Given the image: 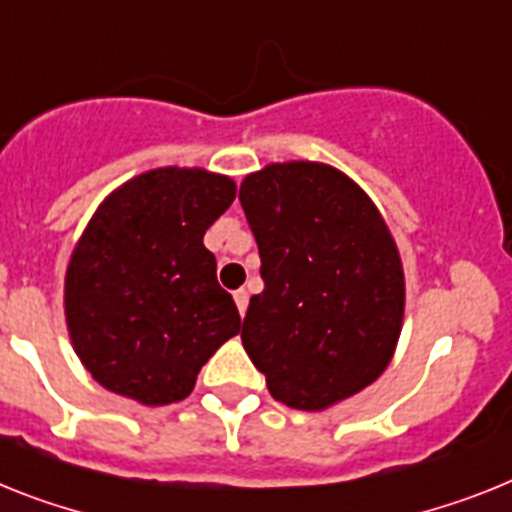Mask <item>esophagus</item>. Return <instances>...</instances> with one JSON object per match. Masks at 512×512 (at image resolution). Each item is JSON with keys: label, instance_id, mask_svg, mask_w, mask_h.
<instances>
[{"label": "esophagus", "instance_id": "obj_1", "mask_svg": "<svg viewBox=\"0 0 512 512\" xmlns=\"http://www.w3.org/2000/svg\"><path fill=\"white\" fill-rule=\"evenodd\" d=\"M234 302H236V309H239V315H244L247 312V304H249V294L244 289L234 291Z\"/></svg>", "mask_w": 512, "mask_h": 512}]
</instances>
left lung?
<instances>
[{
    "instance_id": "left-lung-1",
    "label": "left lung",
    "mask_w": 512,
    "mask_h": 512,
    "mask_svg": "<svg viewBox=\"0 0 512 512\" xmlns=\"http://www.w3.org/2000/svg\"><path fill=\"white\" fill-rule=\"evenodd\" d=\"M239 200L265 281L244 351L276 401L330 409L372 385L398 346L406 278L393 234L372 197L320 161L268 163Z\"/></svg>"
}]
</instances>
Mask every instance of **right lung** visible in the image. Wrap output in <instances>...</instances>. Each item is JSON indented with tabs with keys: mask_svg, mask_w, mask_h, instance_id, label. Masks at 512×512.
I'll return each instance as SVG.
<instances>
[{
	"mask_svg": "<svg viewBox=\"0 0 512 512\" xmlns=\"http://www.w3.org/2000/svg\"><path fill=\"white\" fill-rule=\"evenodd\" d=\"M234 197L231 176L163 166L98 205L64 276L72 349L98 385L143 406L184 401L200 367L239 333L203 244Z\"/></svg>",
	"mask_w": 512,
	"mask_h": 512,
	"instance_id": "right-lung-1",
	"label": "right lung"
}]
</instances>
